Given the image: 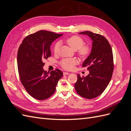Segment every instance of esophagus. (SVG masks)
<instances>
[{"label": "esophagus", "instance_id": "esophagus-1", "mask_svg": "<svg viewBox=\"0 0 131 131\" xmlns=\"http://www.w3.org/2000/svg\"><path fill=\"white\" fill-rule=\"evenodd\" d=\"M69 74V73H68V72H64L63 73V75H68Z\"/></svg>", "mask_w": 131, "mask_h": 131}]
</instances>
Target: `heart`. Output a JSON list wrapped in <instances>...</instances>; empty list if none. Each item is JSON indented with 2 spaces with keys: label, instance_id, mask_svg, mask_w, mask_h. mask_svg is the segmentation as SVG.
I'll return each instance as SVG.
<instances>
[{
  "label": "heart",
  "instance_id": "b5f03b06",
  "mask_svg": "<svg viewBox=\"0 0 131 131\" xmlns=\"http://www.w3.org/2000/svg\"><path fill=\"white\" fill-rule=\"evenodd\" d=\"M66 42L74 50H78L79 56L82 58L88 57L91 52V48L89 45H84V40L80 37L78 35L68 38L66 39ZM60 42H57L54 46L53 51L54 53H57L59 50ZM78 64V61L74 58H64L61 62V65L63 68L67 70H70L73 68L74 66Z\"/></svg>",
  "mask_w": 131,
  "mask_h": 131
}]
</instances>
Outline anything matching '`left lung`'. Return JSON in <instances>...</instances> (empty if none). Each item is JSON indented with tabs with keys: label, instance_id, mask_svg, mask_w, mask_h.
Here are the masks:
<instances>
[{
	"label": "left lung",
	"instance_id": "left-lung-1",
	"mask_svg": "<svg viewBox=\"0 0 131 131\" xmlns=\"http://www.w3.org/2000/svg\"><path fill=\"white\" fill-rule=\"evenodd\" d=\"M79 34L88 35L92 41V46L89 57L82 63V67L88 68L89 74L85 77L78 74L74 86L80 96L93 99L103 92L112 79L114 70L113 51L109 41L102 35L90 31Z\"/></svg>",
	"mask_w": 131,
	"mask_h": 131
}]
</instances>
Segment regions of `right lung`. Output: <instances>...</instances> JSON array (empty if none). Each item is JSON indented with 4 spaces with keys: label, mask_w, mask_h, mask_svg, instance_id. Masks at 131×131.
Segmentation results:
<instances>
[{
    "label": "right lung",
    "mask_w": 131,
    "mask_h": 131,
    "mask_svg": "<svg viewBox=\"0 0 131 131\" xmlns=\"http://www.w3.org/2000/svg\"><path fill=\"white\" fill-rule=\"evenodd\" d=\"M62 35L39 30L28 35L19 47L17 60L21 83L27 92L37 100H45L52 96L63 76L59 69L49 73L43 69V61L51 55V43Z\"/></svg>",
    "instance_id": "1"
}]
</instances>
